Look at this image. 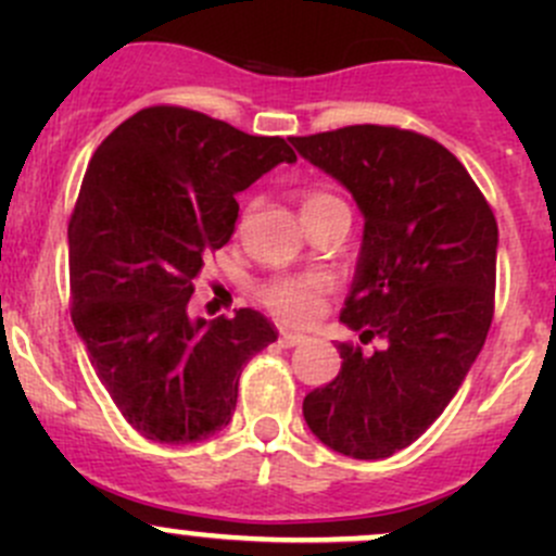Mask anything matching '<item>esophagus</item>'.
<instances>
[{"instance_id": "esophagus-1", "label": "esophagus", "mask_w": 556, "mask_h": 556, "mask_svg": "<svg viewBox=\"0 0 556 556\" xmlns=\"http://www.w3.org/2000/svg\"><path fill=\"white\" fill-rule=\"evenodd\" d=\"M304 341H306L304 333H293V330H282V333H279V344L282 346H299L304 344Z\"/></svg>"}]
</instances>
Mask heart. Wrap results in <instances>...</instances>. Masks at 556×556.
<instances>
[{
	"label": "heart",
	"mask_w": 556,
	"mask_h": 556,
	"mask_svg": "<svg viewBox=\"0 0 556 556\" xmlns=\"http://www.w3.org/2000/svg\"><path fill=\"white\" fill-rule=\"evenodd\" d=\"M333 206H346L330 190L312 188L301 195V215L312 217ZM330 293V279L325 274H277L257 288V301L277 319L288 325H306L323 309L325 295Z\"/></svg>",
	"instance_id": "obj_1"
}]
</instances>
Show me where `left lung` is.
Returning a JSON list of instances; mask_svg holds the SVG:
<instances>
[{
    "label": "left lung",
    "mask_w": 556,
    "mask_h": 556,
    "mask_svg": "<svg viewBox=\"0 0 556 556\" xmlns=\"http://www.w3.org/2000/svg\"><path fill=\"white\" fill-rule=\"evenodd\" d=\"M333 174L366 215L341 323V371L304 397L323 444L382 459L441 417L484 346L495 314L497 220L468 169L435 139L397 126H344L290 137Z\"/></svg>",
    "instance_id": "8db88e82"
}]
</instances>
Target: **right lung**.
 <instances>
[{
  "mask_svg": "<svg viewBox=\"0 0 556 556\" xmlns=\"http://www.w3.org/2000/svg\"><path fill=\"white\" fill-rule=\"evenodd\" d=\"M295 153L177 104L134 112L93 153L70 217L72 323L137 433L193 444L226 428L239 377L277 341L261 312L193 319V282L237 228L239 190Z\"/></svg>",
  "mask_w": 556,
  "mask_h": 556,
  "instance_id": "add662e5",
  "label": "right lung"
}]
</instances>
